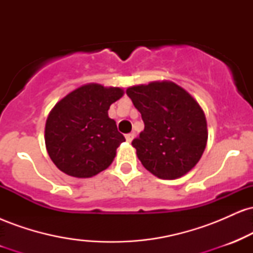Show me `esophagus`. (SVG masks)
Returning a JSON list of instances; mask_svg holds the SVG:
<instances>
[{
	"label": "esophagus",
	"instance_id": "34e87169",
	"mask_svg": "<svg viewBox=\"0 0 253 253\" xmlns=\"http://www.w3.org/2000/svg\"><path fill=\"white\" fill-rule=\"evenodd\" d=\"M134 136H135V133L130 132V133H128V134H126V140L128 141V143H130V141L133 140V138H134Z\"/></svg>",
	"mask_w": 253,
	"mask_h": 253
}]
</instances>
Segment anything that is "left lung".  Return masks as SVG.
Wrapping results in <instances>:
<instances>
[{
    "mask_svg": "<svg viewBox=\"0 0 253 253\" xmlns=\"http://www.w3.org/2000/svg\"><path fill=\"white\" fill-rule=\"evenodd\" d=\"M145 124L133 139L136 156L151 173L175 179L190 171L207 144V123L200 104L172 82H153L126 90Z\"/></svg>",
    "mask_w": 253,
    "mask_h": 253,
    "instance_id": "1",
    "label": "left lung"
}]
</instances>
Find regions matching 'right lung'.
Wrapping results in <instances>:
<instances>
[{"label":"right lung","instance_id":"add662e5","mask_svg":"<svg viewBox=\"0 0 253 253\" xmlns=\"http://www.w3.org/2000/svg\"><path fill=\"white\" fill-rule=\"evenodd\" d=\"M123 95L120 88L88 84L54 106L46 121L45 144L58 169L86 178L112 164L125 136L108 117V109Z\"/></svg>","mask_w":253,"mask_h":253}]
</instances>
